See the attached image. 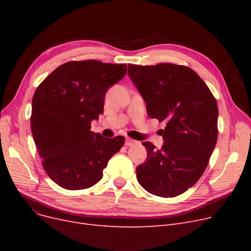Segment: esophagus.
Instances as JSON below:
<instances>
[{
	"label": "esophagus",
	"mask_w": 251,
	"mask_h": 251,
	"mask_svg": "<svg viewBox=\"0 0 251 251\" xmlns=\"http://www.w3.org/2000/svg\"><path fill=\"white\" fill-rule=\"evenodd\" d=\"M135 144H137L136 140H133L132 138L126 137V139H125V146L126 147H133V146H135Z\"/></svg>",
	"instance_id": "34e87169"
}]
</instances>
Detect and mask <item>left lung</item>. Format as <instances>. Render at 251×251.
Listing matches in <instances>:
<instances>
[{
  "label": "left lung",
  "instance_id": "obj_1",
  "mask_svg": "<svg viewBox=\"0 0 251 251\" xmlns=\"http://www.w3.org/2000/svg\"><path fill=\"white\" fill-rule=\"evenodd\" d=\"M128 75L151 118L165 122L161 150L150 141L136 178L148 192L175 197L203 174L218 139V104L202 79L186 66L128 65Z\"/></svg>",
  "mask_w": 251,
  "mask_h": 251
}]
</instances>
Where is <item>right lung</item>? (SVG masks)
<instances>
[{"instance_id": "right-lung-1", "label": "right lung", "mask_w": 251, "mask_h": 251, "mask_svg": "<svg viewBox=\"0 0 251 251\" xmlns=\"http://www.w3.org/2000/svg\"><path fill=\"white\" fill-rule=\"evenodd\" d=\"M127 72L126 64L72 61L52 71L32 99L31 133L48 176L68 190L89 188L102 178L124 136L90 131L103 113L104 96Z\"/></svg>"}]
</instances>
